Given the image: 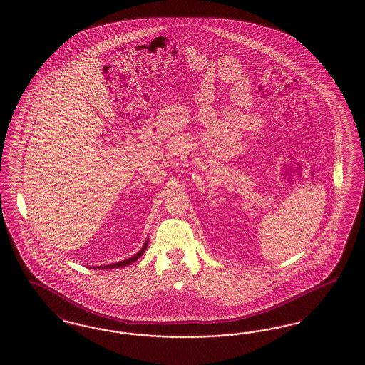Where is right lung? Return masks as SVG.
Segmentation results:
<instances>
[{
  "label": "right lung",
  "mask_w": 365,
  "mask_h": 365,
  "mask_svg": "<svg viewBox=\"0 0 365 365\" xmlns=\"http://www.w3.org/2000/svg\"><path fill=\"white\" fill-rule=\"evenodd\" d=\"M147 245H148V241L144 243L143 247H142V250L140 252H138L136 255L131 257V258H128V259H124L122 262H118V264H112V265L107 266H99L101 269H118V267H123V266H128L131 265L133 262H135L138 258H140L142 255H143L144 252H145V249H147ZM99 267H95V269H99Z\"/></svg>",
  "instance_id": "obj_1"
}]
</instances>
